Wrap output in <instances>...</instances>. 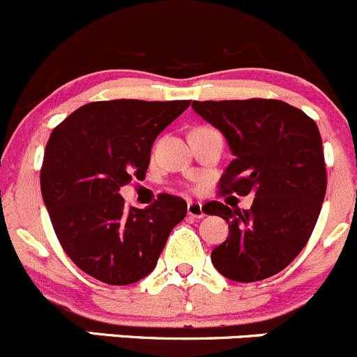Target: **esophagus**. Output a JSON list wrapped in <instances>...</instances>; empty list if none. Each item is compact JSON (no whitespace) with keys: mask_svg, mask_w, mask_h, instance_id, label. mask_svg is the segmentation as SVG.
<instances>
[{"mask_svg":"<svg viewBox=\"0 0 357 357\" xmlns=\"http://www.w3.org/2000/svg\"><path fill=\"white\" fill-rule=\"evenodd\" d=\"M187 215H189L190 218H203L204 217L203 204L192 203V201H190V203L187 204Z\"/></svg>","mask_w":357,"mask_h":357,"instance_id":"esophagus-1","label":"esophagus"}]
</instances>
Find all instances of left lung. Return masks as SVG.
Wrapping results in <instances>:
<instances>
[{"mask_svg":"<svg viewBox=\"0 0 357 357\" xmlns=\"http://www.w3.org/2000/svg\"><path fill=\"white\" fill-rule=\"evenodd\" d=\"M192 109L220 130L234 156L220 192L255 196L250 210L206 204L208 215L229 224V238L211 252V262L238 283L274 276L302 252L323 206L326 167L317 125L273 98L194 100Z\"/></svg>","mask_w":357,"mask_h":357,"instance_id":"8db88e82","label":"left lung"}]
</instances>
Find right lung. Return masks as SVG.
<instances>
[{
	"instance_id": "right-lung-1",
	"label": "right lung",
	"mask_w": 357,
	"mask_h": 357,
	"mask_svg": "<svg viewBox=\"0 0 357 357\" xmlns=\"http://www.w3.org/2000/svg\"><path fill=\"white\" fill-rule=\"evenodd\" d=\"M190 100L91 102L52 132L41 194L63 252L102 283L123 287L153 273L187 203L160 194L151 206H125L119 189L146 177L156 137Z\"/></svg>"
}]
</instances>
